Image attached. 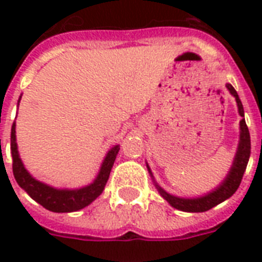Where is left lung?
<instances>
[{"instance_id": "8db88e82", "label": "left lung", "mask_w": 262, "mask_h": 262, "mask_svg": "<svg viewBox=\"0 0 262 262\" xmlns=\"http://www.w3.org/2000/svg\"><path fill=\"white\" fill-rule=\"evenodd\" d=\"M226 87L230 91V94L235 98L236 106H238V113L242 117V119L239 121V143H238V148H236L235 158L232 160L230 171H228V174L226 175V178L222 181L219 186L215 187L213 190H211L207 194L200 195V197H190V199H187V197H178V195L170 194V193L164 190L163 187L159 186V183L156 182L151 168H149V166L147 163L148 172H149L152 181L155 183V187L158 189L160 195L171 207H174L175 209H179V211L183 212H205L208 209H211V208L216 207L217 204L223 203L227 199H230L235 193L236 189L239 187V183L245 174L246 166H248L249 158H250V133H249V129L246 126V122H245V111L239 96H238L236 91L234 90L231 84L227 83Z\"/></svg>"}]
</instances>
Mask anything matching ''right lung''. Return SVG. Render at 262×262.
Returning a JSON list of instances; mask_svg holds the SVG:
<instances>
[{"instance_id": "add662e5", "label": "right lung", "mask_w": 262, "mask_h": 262, "mask_svg": "<svg viewBox=\"0 0 262 262\" xmlns=\"http://www.w3.org/2000/svg\"><path fill=\"white\" fill-rule=\"evenodd\" d=\"M20 99L21 96L18 98L17 106L20 103ZM10 151H12V158H13V164H12L13 175L18 186L24 189L31 199L35 200L46 209L63 213V212L80 211L102 194L107 181H108V177H110L115 158L118 155L119 145H114L107 151L96 178L90 185L79 187V189H58V187L50 186L47 183L35 179L28 172L18 155L17 143H16V122H13L12 132H10Z\"/></svg>"}]
</instances>
